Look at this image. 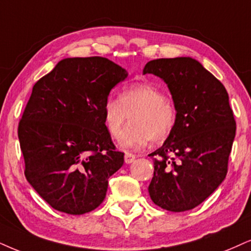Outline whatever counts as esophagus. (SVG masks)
Instances as JSON below:
<instances>
[{
  "label": "esophagus",
  "mask_w": 251,
  "mask_h": 251,
  "mask_svg": "<svg viewBox=\"0 0 251 251\" xmlns=\"http://www.w3.org/2000/svg\"><path fill=\"white\" fill-rule=\"evenodd\" d=\"M124 158H125V163L129 164L135 160V155H133L131 153H125V156H124Z\"/></svg>",
  "instance_id": "1"
}]
</instances>
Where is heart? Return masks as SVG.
Wrapping results in <instances>:
<instances>
[{
	"label": "heart",
	"mask_w": 251,
	"mask_h": 251,
	"mask_svg": "<svg viewBox=\"0 0 251 251\" xmlns=\"http://www.w3.org/2000/svg\"><path fill=\"white\" fill-rule=\"evenodd\" d=\"M104 125L113 138H118L128 114L131 125L119 137L123 149H139L149 141L162 142L176 125L177 112L160 89L148 83L124 87L119 98L109 96L102 107Z\"/></svg>",
	"instance_id": "heart-1"
}]
</instances>
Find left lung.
Instances as JSON below:
<instances>
[{
    "mask_svg": "<svg viewBox=\"0 0 251 251\" xmlns=\"http://www.w3.org/2000/svg\"><path fill=\"white\" fill-rule=\"evenodd\" d=\"M142 73L164 81L177 112L171 134L149 154L154 162L149 196L163 210H192L208 198L227 175L236 132L227 90L190 56L151 60Z\"/></svg>",
    "mask_w": 251,
    "mask_h": 251,
    "instance_id": "obj_1",
    "label": "left lung"
}]
</instances>
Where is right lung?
I'll list each match as a JSON object with an SVG mask.
<instances>
[{
	"label": "right lung",
	"instance_id": "add662e5",
	"mask_svg": "<svg viewBox=\"0 0 251 251\" xmlns=\"http://www.w3.org/2000/svg\"><path fill=\"white\" fill-rule=\"evenodd\" d=\"M127 76L102 56L66 58L33 85L18 139L27 182L54 210L84 214L105 198L124 153L106 131L102 107Z\"/></svg>",
	"mask_w": 251,
	"mask_h": 251
}]
</instances>
